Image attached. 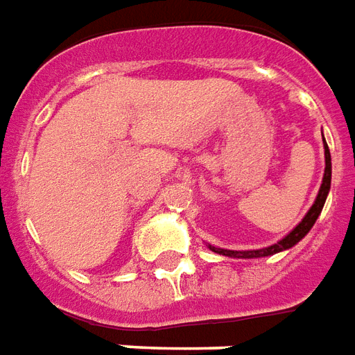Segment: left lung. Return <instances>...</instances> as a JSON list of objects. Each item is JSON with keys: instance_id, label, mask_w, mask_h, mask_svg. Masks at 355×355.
I'll list each match as a JSON object with an SVG mask.
<instances>
[{"instance_id": "obj_1", "label": "left lung", "mask_w": 355, "mask_h": 355, "mask_svg": "<svg viewBox=\"0 0 355 355\" xmlns=\"http://www.w3.org/2000/svg\"><path fill=\"white\" fill-rule=\"evenodd\" d=\"M324 154H325V171H324V178H322V186H320V191H318L316 201L311 207V211L304 214V218L299 222V225H295L293 230L286 235L282 241H278L277 244H271V246H267V248H259V250H224V248H216V246H211L209 244V248L212 252H216V254H222V256H230V258H244V259H250V258H265V256H272V254H278V252L288 250L291 246H295V244L301 241V239L312 230V225L320 216V212L324 209L325 199H327V193H329V188H331V154H329V148H327V143H325L324 139Z\"/></svg>"}]
</instances>
